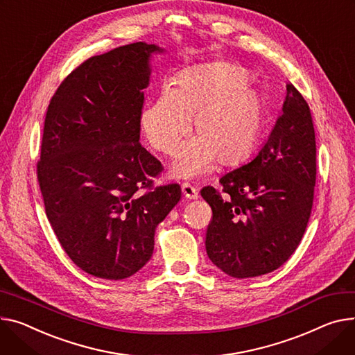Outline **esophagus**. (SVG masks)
Masks as SVG:
<instances>
[{
  "instance_id": "1",
  "label": "esophagus",
  "mask_w": 355,
  "mask_h": 355,
  "mask_svg": "<svg viewBox=\"0 0 355 355\" xmlns=\"http://www.w3.org/2000/svg\"><path fill=\"white\" fill-rule=\"evenodd\" d=\"M181 190H182V194L187 200H197L198 198V190L190 184H187V182L182 184Z\"/></svg>"
}]
</instances>
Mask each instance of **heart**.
Segmentation results:
<instances>
[{
	"mask_svg": "<svg viewBox=\"0 0 355 355\" xmlns=\"http://www.w3.org/2000/svg\"><path fill=\"white\" fill-rule=\"evenodd\" d=\"M248 78L247 69L232 64L187 69L174 88L164 85L143 110L141 130L153 148L167 155L178 153L194 116L196 138L174 164L177 177L205 175L216 158L234 164L254 150L264 125V104Z\"/></svg>",
	"mask_w": 355,
	"mask_h": 355,
	"instance_id": "obj_1",
	"label": "heart"
}]
</instances>
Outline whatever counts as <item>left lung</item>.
I'll use <instances>...</instances> for the list:
<instances>
[{
    "label": "left lung",
    "mask_w": 355,
    "mask_h": 355,
    "mask_svg": "<svg viewBox=\"0 0 355 355\" xmlns=\"http://www.w3.org/2000/svg\"><path fill=\"white\" fill-rule=\"evenodd\" d=\"M315 132L309 104L287 84L282 112L255 157L220 178L227 193L205 187L212 209L205 250L234 278L271 272L298 247L309 224L315 185Z\"/></svg>",
    "instance_id": "left-lung-1"
}]
</instances>
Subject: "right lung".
Listing matches in <instances>:
<instances>
[{"instance_id":"1","label":"right lung","mask_w":355,"mask_h":355,"mask_svg":"<svg viewBox=\"0 0 355 355\" xmlns=\"http://www.w3.org/2000/svg\"><path fill=\"white\" fill-rule=\"evenodd\" d=\"M155 44L96 55L58 87L46 110L37 165L45 212L83 271L124 279L154 251L158 224L181 200L178 184L151 188L161 162L139 144Z\"/></svg>"}]
</instances>
